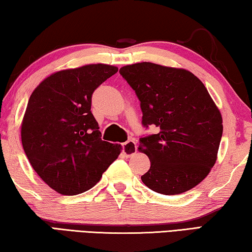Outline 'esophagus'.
Here are the masks:
<instances>
[{
	"instance_id": "34e87169",
	"label": "esophagus",
	"mask_w": 252,
	"mask_h": 252,
	"mask_svg": "<svg viewBox=\"0 0 252 252\" xmlns=\"http://www.w3.org/2000/svg\"><path fill=\"white\" fill-rule=\"evenodd\" d=\"M122 152L125 153L126 157H130L136 152V143L133 140H129L122 144Z\"/></svg>"
}]
</instances>
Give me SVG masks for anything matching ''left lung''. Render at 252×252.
I'll return each instance as SVG.
<instances>
[{
    "label": "left lung",
    "mask_w": 252,
    "mask_h": 252,
    "mask_svg": "<svg viewBox=\"0 0 252 252\" xmlns=\"http://www.w3.org/2000/svg\"><path fill=\"white\" fill-rule=\"evenodd\" d=\"M120 74L141 102L142 125L160 129L140 139L151 163L142 182L165 195L198 186L216 163L223 130L207 88L190 71L151 62L122 66Z\"/></svg>",
    "instance_id": "8db88e82"
}]
</instances>
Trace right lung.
<instances>
[{
    "mask_svg": "<svg viewBox=\"0 0 252 252\" xmlns=\"http://www.w3.org/2000/svg\"><path fill=\"white\" fill-rule=\"evenodd\" d=\"M118 67L87 64L54 72L34 89L21 125V140L34 171L63 195L85 192L121 153L101 140L91 112L92 93Z\"/></svg>",
    "mask_w": 252,
    "mask_h": 252,
    "instance_id": "add662e5",
    "label": "right lung"
}]
</instances>
